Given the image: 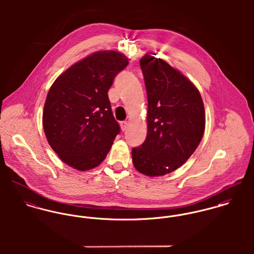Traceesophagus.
Here are the masks:
<instances>
[{
	"mask_svg": "<svg viewBox=\"0 0 254 254\" xmlns=\"http://www.w3.org/2000/svg\"><path fill=\"white\" fill-rule=\"evenodd\" d=\"M120 127H121V130L122 131H125L128 127V122L127 121H121L120 122Z\"/></svg>",
	"mask_w": 254,
	"mask_h": 254,
	"instance_id": "1",
	"label": "esophagus"
}]
</instances>
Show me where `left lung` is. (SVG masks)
I'll use <instances>...</instances> for the list:
<instances>
[{
	"label": "left lung",
	"instance_id": "obj_1",
	"mask_svg": "<svg viewBox=\"0 0 254 254\" xmlns=\"http://www.w3.org/2000/svg\"><path fill=\"white\" fill-rule=\"evenodd\" d=\"M140 64L147 95V134L142 145L133 147L132 159L140 173L162 176L178 169L199 145L204 106L196 87L166 62L146 54Z\"/></svg>",
	"mask_w": 254,
	"mask_h": 254
}]
</instances>
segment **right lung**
<instances>
[{"mask_svg": "<svg viewBox=\"0 0 254 254\" xmlns=\"http://www.w3.org/2000/svg\"><path fill=\"white\" fill-rule=\"evenodd\" d=\"M115 51H100L74 64L52 85L43 127L60 158L80 171L100 165L120 133L109 100L115 76L128 65Z\"/></svg>", "mask_w": 254, "mask_h": 254, "instance_id": "obj_1", "label": "right lung"}]
</instances>
